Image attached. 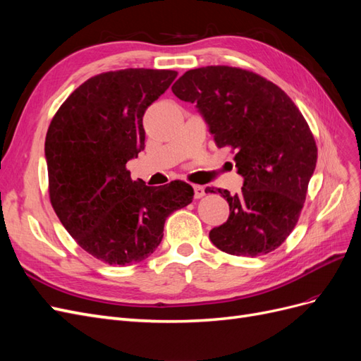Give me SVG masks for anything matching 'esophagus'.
<instances>
[{
	"label": "esophagus",
	"instance_id": "1",
	"mask_svg": "<svg viewBox=\"0 0 361 361\" xmlns=\"http://www.w3.org/2000/svg\"><path fill=\"white\" fill-rule=\"evenodd\" d=\"M204 194H206L204 187H202V185H194V197H195V199L204 197Z\"/></svg>",
	"mask_w": 361,
	"mask_h": 361
}]
</instances>
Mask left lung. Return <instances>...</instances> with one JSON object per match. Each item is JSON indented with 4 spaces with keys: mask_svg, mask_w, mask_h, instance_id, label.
Returning a JSON list of instances; mask_svg holds the SVG:
<instances>
[{
    "mask_svg": "<svg viewBox=\"0 0 361 361\" xmlns=\"http://www.w3.org/2000/svg\"><path fill=\"white\" fill-rule=\"evenodd\" d=\"M171 90L199 108L215 145L235 152L244 178L239 195L218 190L231 215L209 232L212 244L247 257L280 247L298 223L318 159L316 141L297 105L264 76L231 66L191 69Z\"/></svg>",
    "mask_w": 361,
    "mask_h": 361,
    "instance_id": "obj_1",
    "label": "left lung"
}]
</instances>
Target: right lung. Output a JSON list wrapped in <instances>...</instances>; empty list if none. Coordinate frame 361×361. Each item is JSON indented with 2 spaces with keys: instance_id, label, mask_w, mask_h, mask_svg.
<instances>
[{
  "instance_id": "1",
  "label": "right lung",
  "mask_w": 361,
  "mask_h": 361,
  "mask_svg": "<svg viewBox=\"0 0 361 361\" xmlns=\"http://www.w3.org/2000/svg\"><path fill=\"white\" fill-rule=\"evenodd\" d=\"M176 76L143 68L94 75L61 104L48 128L51 204L78 245L108 265L149 257L167 216L192 202L190 183L147 187L126 169L145 149L147 106Z\"/></svg>"
}]
</instances>
